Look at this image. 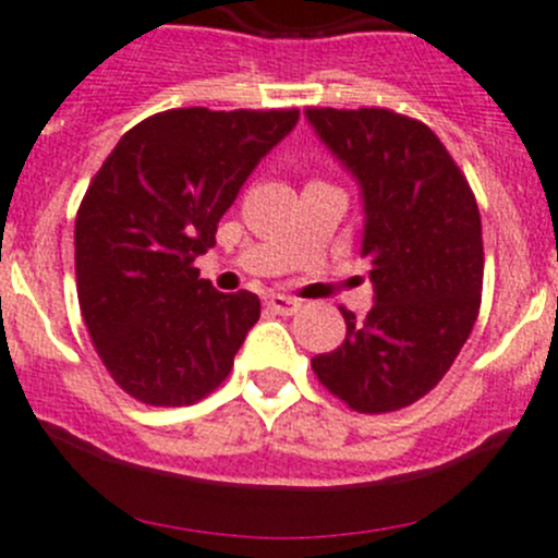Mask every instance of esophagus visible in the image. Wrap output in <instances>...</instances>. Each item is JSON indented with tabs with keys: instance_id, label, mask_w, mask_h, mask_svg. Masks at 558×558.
<instances>
[{
	"instance_id": "1",
	"label": "esophagus",
	"mask_w": 558,
	"mask_h": 558,
	"mask_svg": "<svg viewBox=\"0 0 558 558\" xmlns=\"http://www.w3.org/2000/svg\"><path fill=\"white\" fill-rule=\"evenodd\" d=\"M267 305L275 311V314L291 316V314H296V308H300V305H303V303H300V300H294V296L269 294V296H267Z\"/></svg>"
}]
</instances>
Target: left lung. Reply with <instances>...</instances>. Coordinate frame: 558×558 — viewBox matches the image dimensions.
<instances>
[{
	"label": "left lung",
	"mask_w": 558,
	"mask_h": 558,
	"mask_svg": "<svg viewBox=\"0 0 558 558\" xmlns=\"http://www.w3.org/2000/svg\"><path fill=\"white\" fill-rule=\"evenodd\" d=\"M305 118L363 197L374 305L341 308L347 338L311 361L357 413H390L435 388L473 330L484 247L476 197L426 123L390 109L308 107Z\"/></svg>",
	"instance_id": "left-lung-1"
}]
</instances>
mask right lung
Masks as SVG:
<instances>
[{
  "instance_id": "add662e5",
  "label": "right lung",
  "mask_w": 558,
  "mask_h": 558,
  "mask_svg": "<svg viewBox=\"0 0 558 558\" xmlns=\"http://www.w3.org/2000/svg\"><path fill=\"white\" fill-rule=\"evenodd\" d=\"M296 121V109H168L129 129L87 186L74 231L80 308L101 363L137 402L195 404L231 374L262 303L217 291L195 258Z\"/></svg>"
}]
</instances>
